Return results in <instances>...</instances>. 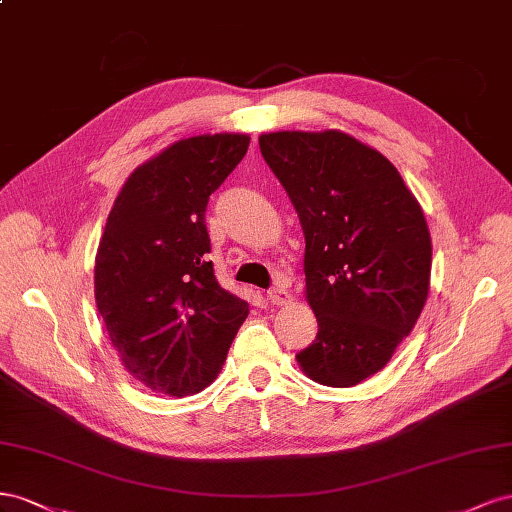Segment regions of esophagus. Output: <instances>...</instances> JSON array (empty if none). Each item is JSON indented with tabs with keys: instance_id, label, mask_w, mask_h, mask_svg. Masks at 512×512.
I'll list each match as a JSON object with an SVG mask.
<instances>
[{
	"instance_id": "obj_1",
	"label": "esophagus",
	"mask_w": 512,
	"mask_h": 512,
	"mask_svg": "<svg viewBox=\"0 0 512 512\" xmlns=\"http://www.w3.org/2000/svg\"><path fill=\"white\" fill-rule=\"evenodd\" d=\"M268 300L274 306H283V304H287L291 300V294H289L287 289H283V287H272V289H268Z\"/></svg>"
}]
</instances>
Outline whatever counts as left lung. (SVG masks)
I'll list each match as a JSON object with an SVG mask.
<instances>
[{"label": "left lung", "mask_w": 512, "mask_h": 512, "mask_svg": "<svg viewBox=\"0 0 512 512\" xmlns=\"http://www.w3.org/2000/svg\"><path fill=\"white\" fill-rule=\"evenodd\" d=\"M259 148L306 240L319 330L296 358L319 384L356 386L386 367L427 302L425 214L386 156L339 130L261 135Z\"/></svg>", "instance_id": "8db88e82"}]
</instances>
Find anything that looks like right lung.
Wrapping results in <instances>:
<instances>
[{
    "label": "right lung",
    "instance_id": "right-lung-1",
    "mask_svg": "<svg viewBox=\"0 0 512 512\" xmlns=\"http://www.w3.org/2000/svg\"><path fill=\"white\" fill-rule=\"evenodd\" d=\"M246 135L173 143L126 180L96 253V306L128 373L171 397L212 384L248 315L218 285L206 208L238 167Z\"/></svg>",
    "mask_w": 512,
    "mask_h": 512
}]
</instances>
